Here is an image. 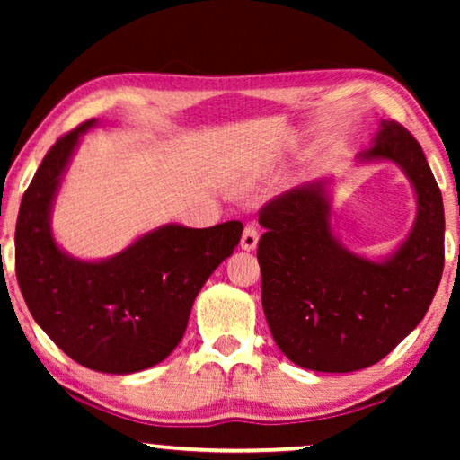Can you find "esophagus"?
<instances>
[{
	"label": "esophagus",
	"mask_w": 460,
	"mask_h": 460,
	"mask_svg": "<svg viewBox=\"0 0 460 460\" xmlns=\"http://www.w3.org/2000/svg\"><path fill=\"white\" fill-rule=\"evenodd\" d=\"M258 239L260 235L253 225H245L243 235H241V249H243V252H253V249L258 247Z\"/></svg>",
	"instance_id": "obj_1"
}]
</instances>
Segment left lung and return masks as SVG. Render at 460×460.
Returning a JSON list of instances; mask_svg holds the SVG:
<instances>
[{
  "instance_id": "8db88e82",
  "label": "left lung",
  "mask_w": 460,
  "mask_h": 460,
  "mask_svg": "<svg viewBox=\"0 0 460 460\" xmlns=\"http://www.w3.org/2000/svg\"><path fill=\"white\" fill-rule=\"evenodd\" d=\"M355 162L395 164L414 189V225L385 255L355 253L334 233L332 176L296 186L260 215L263 313L279 351L310 371L384 359L422 321L445 268L442 194L410 131L381 121Z\"/></svg>"
}]
</instances>
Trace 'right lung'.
Wrapping results in <instances>:
<instances>
[{
  "instance_id": "right-lung-1",
  "label": "right lung",
  "mask_w": 460,
  "mask_h": 460,
  "mask_svg": "<svg viewBox=\"0 0 460 460\" xmlns=\"http://www.w3.org/2000/svg\"><path fill=\"white\" fill-rule=\"evenodd\" d=\"M95 126L91 119L60 137L36 170L15 223V276L34 321L71 359L129 376L174 351L194 298L239 245L243 225L166 223L109 258H75L54 237L52 211L83 136Z\"/></svg>"
}]
</instances>
